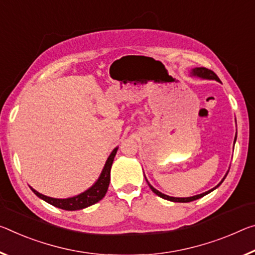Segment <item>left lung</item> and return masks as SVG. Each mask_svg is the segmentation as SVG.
I'll list each match as a JSON object with an SVG mask.
<instances>
[{
    "mask_svg": "<svg viewBox=\"0 0 255 255\" xmlns=\"http://www.w3.org/2000/svg\"><path fill=\"white\" fill-rule=\"evenodd\" d=\"M192 74H193L194 76H199V77H201V78L216 79V80H218V82H220V79L218 78V76L215 74V72H213L212 70L208 69V68H204V67H197V68H195V69H193ZM235 140H236V137H235ZM226 176H227V175H226ZM226 176L224 177V179L221 180V183H222V181L225 180ZM221 183H220V184H221ZM220 184L218 185V186H216L215 188L210 189V191H208V192L202 193V194H200V195H195V196H192V197H172V196H168V195H165V194H162L161 192L156 191V189H155L154 187H152V186L149 185V184H148V186H149V187H151V189H152V192H153V193H155L157 196L162 197V199H164V200H169V201H172V202H181V203H187V202L195 201V200H197V199H200V197H202V196L207 195V194H209L210 192H212L213 189H216L217 187H219Z\"/></svg>",
    "mask_w": 255,
    "mask_h": 255,
    "instance_id": "8db88e82",
    "label": "left lung"
}]
</instances>
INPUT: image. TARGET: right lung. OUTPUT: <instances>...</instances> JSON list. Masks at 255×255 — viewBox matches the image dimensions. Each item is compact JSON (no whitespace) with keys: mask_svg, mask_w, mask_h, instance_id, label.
I'll return each mask as SVG.
<instances>
[{"mask_svg":"<svg viewBox=\"0 0 255 255\" xmlns=\"http://www.w3.org/2000/svg\"><path fill=\"white\" fill-rule=\"evenodd\" d=\"M117 149L118 147H116L113 149L110 156L108 157L107 163L104 165L103 171L101 173L100 178L98 181L92 186L90 189H87L86 192H84L79 195L74 196V197H69V199H53V197H48L43 195V194L38 193L37 191H35L34 188H31L36 195L40 199L44 200L47 203H50L53 205V207H56L59 209H63L67 210V211H75V210H80V209H85L90 205L95 204L96 202H99L100 200H102L104 196H106L109 184H110V170H111V165L113 163V159H115Z\"/></svg>","mask_w":255,"mask_h":255,"instance_id":"1","label":"right lung"}]
</instances>
